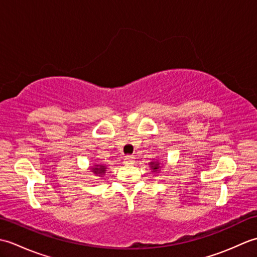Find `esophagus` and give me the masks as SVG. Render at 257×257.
<instances>
[{
    "mask_svg": "<svg viewBox=\"0 0 257 257\" xmlns=\"http://www.w3.org/2000/svg\"><path fill=\"white\" fill-rule=\"evenodd\" d=\"M135 159H136V158L134 156H125L123 160H124L125 163H127V165H134Z\"/></svg>",
    "mask_w": 257,
    "mask_h": 257,
    "instance_id": "1",
    "label": "esophagus"
}]
</instances>
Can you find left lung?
<instances>
[{"label":"left lung","mask_w":257,"mask_h":257,"mask_svg":"<svg viewBox=\"0 0 257 257\" xmlns=\"http://www.w3.org/2000/svg\"><path fill=\"white\" fill-rule=\"evenodd\" d=\"M150 165L152 166L151 168H152V169H154V170H157V169H158V168H159V167H158V163H154V162H151V163H150Z\"/></svg>","instance_id":"obj_1"}]
</instances>
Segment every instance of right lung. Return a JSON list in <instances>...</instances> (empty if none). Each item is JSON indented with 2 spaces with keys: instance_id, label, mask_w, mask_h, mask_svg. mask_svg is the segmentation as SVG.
<instances>
[{
  "instance_id": "right-lung-1",
  "label": "right lung",
  "mask_w": 257,
  "mask_h": 257,
  "mask_svg": "<svg viewBox=\"0 0 257 257\" xmlns=\"http://www.w3.org/2000/svg\"><path fill=\"white\" fill-rule=\"evenodd\" d=\"M105 169H106L105 166H97L96 168H92V171L97 174H100V173L105 172Z\"/></svg>"
}]
</instances>
